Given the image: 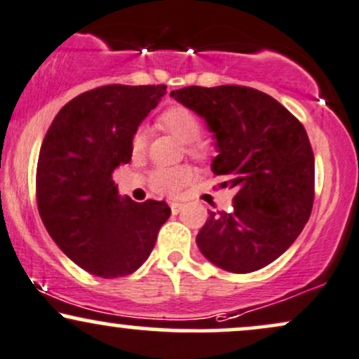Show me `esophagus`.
Here are the masks:
<instances>
[{
	"instance_id": "1",
	"label": "esophagus",
	"mask_w": 359,
	"mask_h": 359,
	"mask_svg": "<svg viewBox=\"0 0 359 359\" xmlns=\"http://www.w3.org/2000/svg\"><path fill=\"white\" fill-rule=\"evenodd\" d=\"M168 205H170V210H172V212H174V214H179L180 210H182V207H184L182 202H177V201L168 202Z\"/></svg>"
}]
</instances>
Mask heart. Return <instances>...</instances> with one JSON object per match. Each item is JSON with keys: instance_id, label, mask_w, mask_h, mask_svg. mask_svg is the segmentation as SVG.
Wrapping results in <instances>:
<instances>
[{"instance_id": "obj_1", "label": "heart", "mask_w": 359, "mask_h": 359, "mask_svg": "<svg viewBox=\"0 0 359 359\" xmlns=\"http://www.w3.org/2000/svg\"><path fill=\"white\" fill-rule=\"evenodd\" d=\"M158 123L163 130L170 135L179 138L185 144V150L189 155L196 158L205 157L209 152V147L202 142V120L198 118L196 111L187 107H172L163 111L158 118ZM147 147V130L137 128L130 138V150L133 155H142ZM192 179L191 168L187 167H161L152 172L150 175V187L158 194H175Z\"/></svg>"}]
</instances>
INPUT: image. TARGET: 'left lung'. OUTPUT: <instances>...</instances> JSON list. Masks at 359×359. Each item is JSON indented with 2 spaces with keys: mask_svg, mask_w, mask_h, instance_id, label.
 <instances>
[{
  "mask_svg": "<svg viewBox=\"0 0 359 359\" xmlns=\"http://www.w3.org/2000/svg\"><path fill=\"white\" fill-rule=\"evenodd\" d=\"M214 133V175L236 191L232 210L210 212L197 234L201 252L229 273L262 269L286 252L314 201V155L303 123L256 88L185 86L170 93Z\"/></svg>",
  "mask_w": 359,
  "mask_h": 359,
  "instance_id": "1",
  "label": "left lung"
}]
</instances>
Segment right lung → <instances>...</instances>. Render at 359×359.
Wrapping results in <instances>:
<instances>
[{
    "label": "right lung",
    "instance_id": "add662e5",
    "mask_svg": "<svg viewBox=\"0 0 359 359\" xmlns=\"http://www.w3.org/2000/svg\"><path fill=\"white\" fill-rule=\"evenodd\" d=\"M165 85H107L55 116L36 165L38 212L56 245L81 269L111 279L149 259L170 215L163 201L120 197L111 174L132 158L130 138Z\"/></svg>",
    "mask_w": 359,
    "mask_h": 359
}]
</instances>
